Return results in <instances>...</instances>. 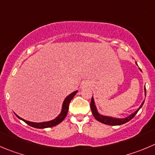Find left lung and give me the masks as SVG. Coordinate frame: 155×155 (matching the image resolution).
Listing matches in <instances>:
<instances>
[{
	"label": "left lung",
	"mask_w": 155,
	"mask_h": 155,
	"mask_svg": "<svg viewBox=\"0 0 155 155\" xmlns=\"http://www.w3.org/2000/svg\"><path fill=\"white\" fill-rule=\"evenodd\" d=\"M145 95H146V89H145ZM144 102H145V101L142 102V105L140 106L139 109L142 107V106L143 105ZM90 107H91V112H92V114H93V116H94V117L95 118L97 121L102 123V124H107V125H110V126H119V125H122V124H126V123L129 122V121L131 120L135 116H136V114H137L138 111H139V109L135 111L134 113H133L131 115H130L129 117H127L124 118V119H117V118H112V117H105V116L100 115V114L97 113V109H96V107H95V105H94V100H93V97H91Z\"/></svg>",
	"instance_id": "obj_1"
}]
</instances>
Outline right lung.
<instances>
[{"label": "right lung", "instance_id": "1", "mask_svg": "<svg viewBox=\"0 0 155 155\" xmlns=\"http://www.w3.org/2000/svg\"><path fill=\"white\" fill-rule=\"evenodd\" d=\"M76 93H77V91H73V93H71L70 95H68L67 97H66L65 100H64V104H63L62 111H61V114L58 116V117L55 118L54 120H53L48 121V122H44V123H32V122H29V121H27V120H25L22 119V118L19 117V116L17 115L16 116L19 118V119L23 120L24 122H25V124H28V126L34 127V128L44 129V128H48V127H54V126L58 125V124H59L60 123L62 122V121L64 120V118L67 117V112H68V110H69V104H70V102L71 101V100L73 98V97H74L75 94H76Z\"/></svg>", "mask_w": 155, "mask_h": 155}]
</instances>
